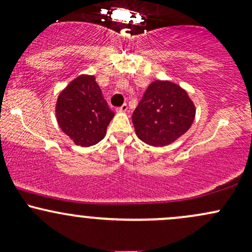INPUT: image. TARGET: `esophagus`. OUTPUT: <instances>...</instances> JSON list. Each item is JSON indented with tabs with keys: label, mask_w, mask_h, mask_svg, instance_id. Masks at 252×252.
<instances>
[{
	"label": "esophagus",
	"mask_w": 252,
	"mask_h": 252,
	"mask_svg": "<svg viewBox=\"0 0 252 252\" xmlns=\"http://www.w3.org/2000/svg\"><path fill=\"white\" fill-rule=\"evenodd\" d=\"M117 110H118V111H123V112H126V110H128V104H126V103L122 104V105H121L120 108H118Z\"/></svg>",
	"instance_id": "34e87169"
}]
</instances>
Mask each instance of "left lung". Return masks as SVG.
Returning a JSON list of instances; mask_svg holds the SVG:
<instances>
[{"label":"left lung","instance_id":"1","mask_svg":"<svg viewBox=\"0 0 252 252\" xmlns=\"http://www.w3.org/2000/svg\"><path fill=\"white\" fill-rule=\"evenodd\" d=\"M195 108L189 94L172 82L156 80L148 86L132 112L136 135L150 146L174 142L192 126Z\"/></svg>","mask_w":252,"mask_h":252}]
</instances>
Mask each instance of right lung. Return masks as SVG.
I'll return each instance as SVG.
<instances>
[{
  "label": "right lung",
  "instance_id": "add662e5",
  "mask_svg": "<svg viewBox=\"0 0 252 252\" xmlns=\"http://www.w3.org/2000/svg\"><path fill=\"white\" fill-rule=\"evenodd\" d=\"M56 114L63 131L78 146L89 147L103 140L115 112L94 77L82 76L59 94Z\"/></svg>",
  "mask_w": 252,
  "mask_h": 252
}]
</instances>
